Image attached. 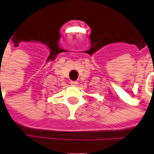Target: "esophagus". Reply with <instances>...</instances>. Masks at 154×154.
I'll use <instances>...</instances> for the list:
<instances>
[{
    "label": "esophagus",
    "instance_id": "34e87169",
    "mask_svg": "<svg viewBox=\"0 0 154 154\" xmlns=\"http://www.w3.org/2000/svg\"><path fill=\"white\" fill-rule=\"evenodd\" d=\"M77 82H74V81H72V82H71V85L72 86H73V87H77Z\"/></svg>",
    "mask_w": 154,
    "mask_h": 154
}]
</instances>
